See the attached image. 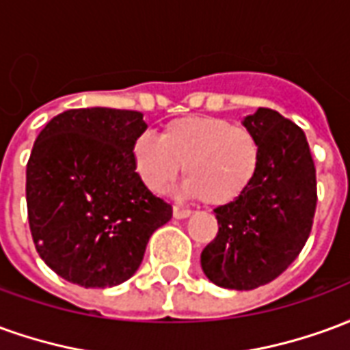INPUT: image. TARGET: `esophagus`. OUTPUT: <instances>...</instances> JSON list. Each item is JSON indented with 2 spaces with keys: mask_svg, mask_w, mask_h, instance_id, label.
<instances>
[{
  "mask_svg": "<svg viewBox=\"0 0 350 350\" xmlns=\"http://www.w3.org/2000/svg\"><path fill=\"white\" fill-rule=\"evenodd\" d=\"M191 210L187 208H180V206H174V217L176 219H185V217H189Z\"/></svg>",
  "mask_w": 350,
  "mask_h": 350,
  "instance_id": "34e87169",
  "label": "esophagus"
}]
</instances>
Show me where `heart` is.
Returning a JSON list of instances; mask_svg holds the SVG:
<instances>
[{
	"instance_id": "obj_1",
	"label": "heart",
	"mask_w": 350,
	"mask_h": 350,
	"mask_svg": "<svg viewBox=\"0 0 350 350\" xmlns=\"http://www.w3.org/2000/svg\"><path fill=\"white\" fill-rule=\"evenodd\" d=\"M260 142L243 125L215 116H183L163 125L161 137L140 135L131 155L140 180L163 193L183 165V193L208 206L242 198L260 168Z\"/></svg>"
}]
</instances>
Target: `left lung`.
Masks as SVG:
<instances>
[{
  "mask_svg": "<svg viewBox=\"0 0 350 350\" xmlns=\"http://www.w3.org/2000/svg\"><path fill=\"white\" fill-rule=\"evenodd\" d=\"M243 125L260 142V168L242 198L213 210L219 230L200 255L206 278L234 291L266 285L296 260L317 208L315 163L306 133L264 107Z\"/></svg>",
  "mask_w": 350,
  "mask_h": 350,
  "instance_id": "obj_1",
  "label": "left lung"
}]
</instances>
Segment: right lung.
Returning <instances> with one entry per match:
<instances>
[{
	"label": "right lung",
	"mask_w": 350,
	"mask_h": 350,
	"mask_svg": "<svg viewBox=\"0 0 350 350\" xmlns=\"http://www.w3.org/2000/svg\"><path fill=\"white\" fill-rule=\"evenodd\" d=\"M146 127L137 110L71 108L35 140L26 167L31 238L39 257L75 285L127 281L150 236L172 217L133 163L131 148Z\"/></svg>",
	"instance_id": "right-lung-1"
}]
</instances>
